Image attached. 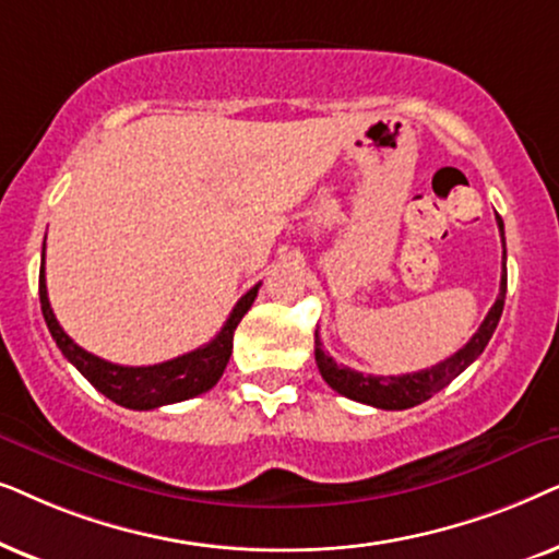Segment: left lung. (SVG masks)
I'll return each mask as SVG.
<instances>
[{
  "mask_svg": "<svg viewBox=\"0 0 559 559\" xmlns=\"http://www.w3.org/2000/svg\"><path fill=\"white\" fill-rule=\"evenodd\" d=\"M498 229H501L503 240V275H501V292L493 307H490L488 317L483 319L478 332L473 334L471 342L463 349H457L455 355L442 360L440 366H431L419 373H406V376H362L357 370L347 366H337L330 355L322 349V340L319 332H314V355H317V368L330 389H334L342 396L360 401V404L376 406V408H389V412H401V408H412L421 401L435 396L437 391H442L444 385L463 373L471 362L486 349L488 340L493 337L498 319L503 314V299H506V237H503V219L498 217Z\"/></svg>",
  "mask_w": 559,
  "mask_h": 559,
  "instance_id": "left-lung-1",
  "label": "left lung"
}]
</instances>
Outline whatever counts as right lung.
<instances>
[{"label":"right lung","mask_w":559,"mask_h":559,"mask_svg":"<svg viewBox=\"0 0 559 559\" xmlns=\"http://www.w3.org/2000/svg\"><path fill=\"white\" fill-rule=\"evenodd\" d=\"M258 286H252L240 301L235 304L233 314L222 326L217 337L206 342L204 347L191 349V353L178 355L174 360L158 362V366H115V362L102 360L84 347H79L50 309L48 286H46V245H43V265H40V309L46 317V324L53 334L56 345L66 355V360L73 362L81 376L94 385L96 391L115 401L124 408H135V412H147V408H158L166 404H178V401L193 399L199 393H206L212 385L225 373L229 355H233V337L240 319L248 314L258 296Z\"/></svg>","instance_id":"right-lung-1"}]
</instances>
